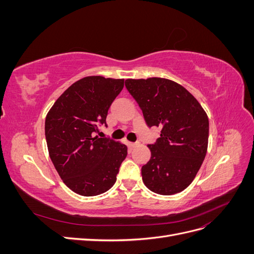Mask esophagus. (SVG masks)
<instances>
[{"instance_id": "1", "label": "esophagus", "mask_w": 254, "mask_h": 254, "mask_svg": "<svg viewBox=\"0 0 254 254\" xmlns=\"http://www.w3.org/2000/svg\"><path fill=\"white\" fill-rule=\"evenodd\" d=\"M140 145V142H134V143H130V146H131L132 148H134V147H137V146Z\"/></svg>"}]
</instances>
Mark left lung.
<instances>
[{"label":"left lung","instance_id":"8db88e82","mask_svg":"<svg viewBox=\"0 0 254 254\" xmlns=\"http://www.w3.org/2000/svg\"><path fill=\"white\" fill-rule=\"evenodd\" d=\"M125 86L146 125L161 128L159 139L148 145L150 160L142 166L144 184L160 195L180 193L194 180L206 155V113L186 88L173 80L126 79Z\"/></svg>","mask_w":254,"mask_h":254}]
</instances>
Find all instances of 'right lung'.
<instances>
[{
    "label": "right lung",
    "mask_w": 254,
    "mask_h": 254,
    "mask_svg": "<svg viewBox=\"0 0 254 254\" xmlns=\"http://www.w3.org/2000/svg\"><path fill=\"white\" fill-rule=\"evenodd\" d=\"M124 79L89 76L74 82L45 119V139L52 162L65 186L81 196H96L113 187L127 146L94 136L106 124Z\"/></svg>",
    "instance_id": "right-lung-1"
}]
</instances>
